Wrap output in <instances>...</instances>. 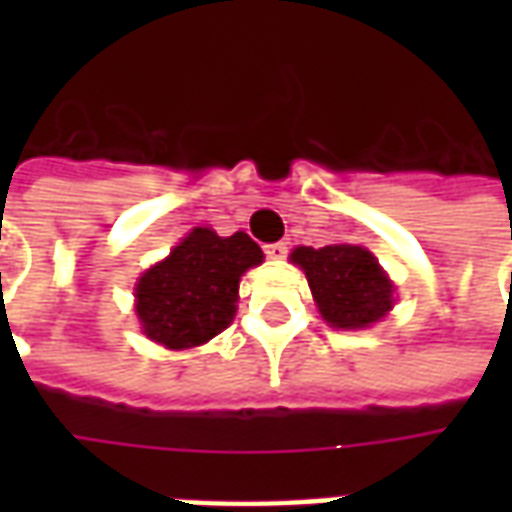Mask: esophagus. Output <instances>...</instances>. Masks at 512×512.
<instances>
[{"instance_id": "esophagus-1", "label": "esophagus", "mask_w": 512, "mask_h": 512, "mask_svg": "<svg viewBox=\"0 0 512 512\" xmlns=\"http://www.w3.org/2000/svg\"><path fill=\"white\" fill-rule=\"evenodd\" d=\"M266 255L271 257V260H282V257L288 255V244H285V241H277V244H268L266 246Z\"/></svg>"}]
</instances>
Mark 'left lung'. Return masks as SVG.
I'll return each mask as SVG.
<instances>
[{
	"instance_id": "8db88e82",
	"label": "left lung",
	"mask_w": 512,
	"mask_h": 512,
	"mask_svg": "<svg viewBox=\"0 0 512 512\" xmlns=\"http://www.w3.org/2000/svg\"><path fill=\"white\" fill-rule=\"evenodd\" d=\"M290 260L307 274L321 318L334 329H367L395 304V285L365 246H296Z\"/></svg>"
}]
</instances>
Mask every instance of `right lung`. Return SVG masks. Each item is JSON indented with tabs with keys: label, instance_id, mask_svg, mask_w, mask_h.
Here are the masks:
<instances>
[{
	"label": "right lung",
	"instance_id": "1",
	"mask_svg": "<svg viewBox=\"0 0 512 512\" xmlns=\"http://www.w3.org/2000/svg\"><path fill=\"white\" fill-rule=\"evenodd\" d=\"M260 263L263 252L246 233L222 238L211 227H194L136 282L142 332L169 351L208 343L233 323L238 282Z\"/></svg>",
	"mask_w": 512,
	"mask_h": 512
}]
</instances>
